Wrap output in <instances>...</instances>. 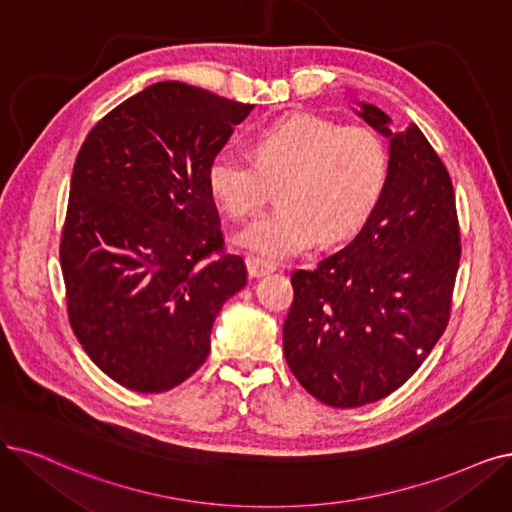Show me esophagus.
Returning a JSON list of instances; mask_svg holds the SVG:
<instances>
[{
  "instance_id": "esophagus-1",
  "label": "esophagus",
  "mask_w": 512,
  "mask_h": 512,
  "mask_svg": "<svg viewBox=\"0 0 512 512\" xmlns=\"http://www.w3.org/2000/svg\"><path fill=\"white\" fill-rule=\"evenodd\" d=\"M246 270H249V276L251 278H261V276H266V274H270V272H274L276 270V266H272L270 261H263V259H246Z\"/></svg>"
}]
</instances>
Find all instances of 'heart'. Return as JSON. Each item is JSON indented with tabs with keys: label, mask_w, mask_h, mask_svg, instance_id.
<instances>
[{
	"label": "heart",
	"mask_w": 512,
	"mask_h": 512,
	"mask_svg": "<svg viewBox=\"0 0 512 512\" xmlns=\"http://www.w3.org/2000/svg\"><path fill=\"white\" fill-rule=\"evenodd\" d=\"M274 211L257 217L236 240L266 259L304 253L318 240L335 242L361 227L388 181V147L367 124L293 113L263 128L253 160L221 149L208 164L213 196L234 219L251 217L280 183Z\"/></svg>",
	"instance_id": "b5f03b06"
}]
</instances>
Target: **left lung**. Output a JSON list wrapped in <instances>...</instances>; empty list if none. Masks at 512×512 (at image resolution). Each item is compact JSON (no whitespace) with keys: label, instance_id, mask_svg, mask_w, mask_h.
Listing matches in <instances>:
<instances>
[{"label":"left lung","instance_id":"8db88e82","mask_svg":"<svg viewBox=\"0 0 512 512\" xmlns=\"http://www.w3.org/2000/svg\"><path fill=\"white\" fill-rule=\"evenodd\" d=\"M358 116L390 139L384 194L342 251L293 272L282 327L297 382L339 409L380 401L418 371L449 323L462 253L451 177L422 130L392 132L367 103Z\"/></svg>","mask_w":512,"mask_h":512}]
</instances>
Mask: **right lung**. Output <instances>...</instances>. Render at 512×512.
Returning a JSON list of instances; mask_svg holds the SVG:
<instances>
[{"instance_id":"add662e5","label":"right lung","mask_w":512,"mask_h":512,"mask_svg":"<svg viewBox=\"0 0 512 512\" xmlns=\"http://www.w3.org/2000/svg\"><path fill=\"white\" fill-rule=\"evenodd\" d=\"M253 105L158 82L94 124L73 164L61 234L71 329L135 392H166L211 352L221 306L246 285L225 251L208 164Z\"/></svg>"}]
</instances>
